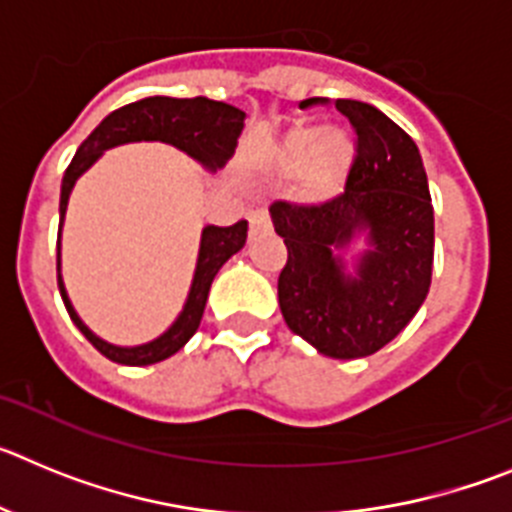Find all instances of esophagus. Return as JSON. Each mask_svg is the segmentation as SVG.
Instances as JSON below:
<instances>
[{"instance_id": "1", "label": "esophagus", "mask_w": 512, "mask_h": 512, "mask_svg": "<svg viewBox=\"0 0 512 512\" xmlns=\"http://www.w3.org/2000/svg\"><path fill=\"white\" fill-rule=\"evenodd\" d=\"M269 230H271L269 212L251 210V215H248V235H251V238H259V235L269 233Z\"/></svg>"}]
</instances>
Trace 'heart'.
I'll return each mask as SVG.
<instances>
[{
  "instance_id": "obj_1",
  "label": "heart",
  "mask_w": 512,
  "mask_h": 512,
  "mask_svg": "<svg viewBox=\"0 0 512 512\" xmlns=\"http://www.w3.org/2000/svg\"><path fill=\"white\" fill-rule=\"evenodd\" d=\"M354 164V140L343 130H320L297 125L284 135L277 148V166L300 175V189L307 200H328L346 182Z\"/></svg>"
}]
</instances>
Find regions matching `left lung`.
<instances>
[{"label":"left lung","mask_w":512,"mask_h":512,"mask_svg":"<svg viewBox=\"0 0 512 512\" xmlns=\"http://www.w3.org/2000/svg\"><path fill=\"white\" fill-rule=\"evenodd\" d=\"M328 104L305 99V107ZM302 107V104H300ZM354 128V164L341 194L315 205L277 200L271 223L287 246L279 274L284 323L320 354H377L423 305L433 271V205L418 146L400 125L366 102L336 99ZM370 230L356 280L332 248Z\"/></svg>","instance_id":"8db88e82"}]
</instances>
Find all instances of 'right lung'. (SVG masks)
I'll list each match as a JSON object with an SVG mask.
<instances>
[{
    "label": "right lung",
    "mask_w": 512,
    "mask_h": 512,
    "mask_svg": "<svg viewBox=\"0 0 512 512\" xmlns=\"http://www.w3.org/2000/svg\"><path fill=\"white\" fill-rule=\"evenodd\" d=\"M243 120H246V112H241L238 107H233V104L215 102V99L207 97H148L110 112V115L104 117L97 128L89 133V138L81 143L76 156L71 158L69 169L63 174L61 223L76 179H79V176L97 161L99 153L107 151V148L120 146V143H130V140H164V143L182 148V151H187L192 158H197V161H202L205 166L215 169V166H223L225 161L233 156V148L243 130ZM246 235V220H238V223L230 225V228L210 225V228L202 230L200 259H197L192 292H189L184 312L179 315V320L166 330L164 336L146 343V346L120 348L112 346V343H104L102 338L94 336L92 330L81 323L79 315L74 312V307H71L69 297H66V289H63L61 274H58V289H61L63 305L69 310L76 328L87 336V341L97 348L99 354L107 356V359L115 361V364L148 366L156 364V361H164L169 359V356H174L176 351L197 333L202 315H205L212 279H215L220 266H223L233 253H238L246 246Z\"/></svg>",
    "instance_id": "obj_1"
}]
</instances>
